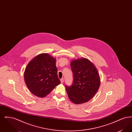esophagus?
I'll use <instances>...</instances> for the list:
<instances>
[{
  "label": "esophagus",
  "instance_id": "obj_1",
  "mask_svg": "<svg viewBox=\"0 0 132 132\" xmlns=\"http://www.w3.org/2000/svg\"><path fill=\"white\" fill-rule=\"evenodd\" d=\"M60 81H61V83H63V82H64V79H63V78H62V79H60Z\"/></svg>",
  "mask_w": 132,
  "mask_h": 132
}]
</instances>
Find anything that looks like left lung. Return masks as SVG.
<instances>
[{"mask_svg": "<svg viewBox=\"0 0 132 132\" xmlns=\"http://www.w3.org/2000/svg\"><path fill=\"white\" fill-rule=\"evenodd\" d=\"M71 67L73 81L71 86H65L66 92L73 103H84L89 101L99 88L101 82L98 71L86 58L72 61Z\"/></svg>", "mask_w": 132, "mask_h": 132, "instance_id": "obj_1", "label": "left lung"}]
</instances>
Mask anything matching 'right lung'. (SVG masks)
Masks as SVG:
<instances>
[{"label":"right lung","mask_w":132,"mask_h":132,"mask_svg":"<svg viewBox=\"0 0 132 132\" xmlns=\"http://www.w3.org/2000/svg\"><path fill=\"white\" fill-rule=\"evenodd\" d=\"M26 84L32 94L43 97L60 84L56 59L47 53L35 57L28 64L24 73Z\"/></svg>","instance_id":"1"}]
</instances>
